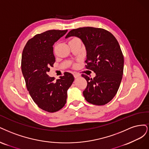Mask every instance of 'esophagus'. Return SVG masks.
Instances as JSON below:
<instances>
[{"mask_svg": "<svg viewBox=\"0 0 149 149\" xmlns=\"http://www.w3.org/2000/svg\"><path fill=\"white\" fill-rule=\"evenodd\" d=\"M74 78L76 79V78H78V77H80V75L78 73H74Z\"/></svg>", "mask_w": 149, "mask_h": 149, "instance_id": "obj_1", "label": "esophagus"}]
</instances>
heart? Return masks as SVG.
<instances>
[{
    "label": "heart",
    "mask_w": 149,
    "mask_h": 149,
    "mask_svg": "<svg viewBox=\"0 0 149 149\" xmlns=\"http://www.w3.org/2000/svg\"><path fill=\"white\" fill-rule=\"evenodd\" d=\"M74 39H75V38H74Z\"/></svg>",
    "instance_id": "1"
}]
</instances>
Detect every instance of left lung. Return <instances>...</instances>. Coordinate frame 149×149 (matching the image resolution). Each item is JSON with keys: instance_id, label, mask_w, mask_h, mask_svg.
Segmentation results:
<instances>
[{"instance_id": "obj_1", "label": "left lung", "mask_w": 149, "mask_h": 149, "mask_svg": "<svg viewBox=\"0 0 149 149\" xmlns=\"http://www.w3.org/2000/svg\"><path fill=\"white\" fill-rule=\"evenodd\" d=\"M70 36L82 41L87 51L86 68L96 74L93 79L81 74L87 81L85 99L98 106L108 103L116 95L123 74L124 56L117 40L108 31L94 27L72 30L65 38Z\"/></svg>"}]
</instances>
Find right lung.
Instances as JSON below:
<instances>
[{"label":"right lung","instance_id":"1","mask_svg":"<svg viewBox=\"0 0 149 149\" xmlns=\"http://www.w3.org/2000/svg\"><path fill=\"white\" fill-rule=\"evenodd\" d=\"M67 31L52 30L37 34L28 41L22 52L21 67L27 90L38 107L49 113L64 107L67 92L74 80L69 72L56 81L47 75L56 61L53 45Z\"/></svg>","mask_w":149,"mask_h":149}]
</instances>
